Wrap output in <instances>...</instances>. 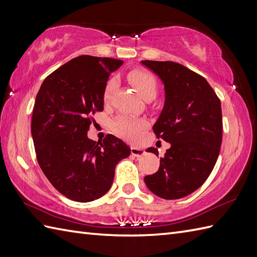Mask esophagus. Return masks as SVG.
I'll list each match as a JSON object with an SVG mask.
<instances>
[{
    "instance_id": "esophagus-1",
    "label": "esophagus",
    "mask_w": 257,
    "mask_h": 257,
    "mask_svg": "<svg viewBox=\"0 0 257 257\" xmlns=\"http://www.w3.org/2000/svg\"><path fill=\"white\" fill-rule=\"evenodd\" d=\"M132 155L135 156V157H141V156L145 155V151H144V149L133 146L132 147Z\"/></svg>"
}]
</instances>
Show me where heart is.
<instances>
[{
	"mask_svg": "<svg viewBox=\"0 0 257 257\" xmlns=\"http://www.w3.org/2000/svg\"><path fill=\"white\" fill-rule=\"evenodd\" d=\"M128 78L136 89L138 90L140 96L144 99L155 98L157 95V83L154 76L145 72V70H134L129 74ZM117 87V80L114 78L109 79L105 85L102 91L103 101L108 102L111 99L112 94ZM147 127V121L144 119H138L127 116V114H120L111 121V129L113 133L119 137L127 139L129 141H137L143 132Z\"/></svg>",
	"mask_w": 257,
	"mask_h": 257,
	"instance_id": "1",
	"label": "heart"
}]
</instances>
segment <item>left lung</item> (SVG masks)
<instances>
[{
	"instance_id": "left-lung-1",
	"label": "left lung",
	"mask_w": 257,
	"mask_h": 257,
	"mask_svg": "<svg viewBox=\"0 0 257 257\" xmlns=\"http://www.w3.org/2000/svg\"><path fill=\"white\" fill-rule=\"evenodd\" d=\"M160 78L165 103L154 124L157 137L170 144L155 174L145 177L152 193L181 199L205 182L222 144L221 101L204 77L174 62L141 61ZM158 156L154 147L147 149Z\"/></svg>"
}]
</instances>
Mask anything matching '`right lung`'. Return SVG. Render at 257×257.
Masks as SVG:
<instances>
[{
    "instance_id": "add662e5",
    "label": "right lung",
    "mask_w": 257,
    "mask_h": 257,
    "mask_svg": "<svg viewBox=\"0 0 257 257\" xmlns=\"http://www.w3.org/2000/svg\"><path fill=\"white\" fill-rule=\"evenodd\" d=\"M121 65L78 56L47 76L36 95L31 132L38 165L58 192L76 202L106 194L116 165L130 156L129 146L112 135L102 143L87 137L90 116L103 109L109 76Z\"/></svg>"
}]
</instances>
